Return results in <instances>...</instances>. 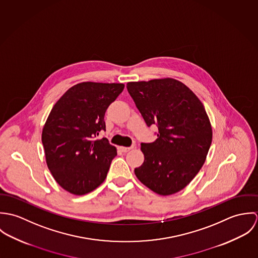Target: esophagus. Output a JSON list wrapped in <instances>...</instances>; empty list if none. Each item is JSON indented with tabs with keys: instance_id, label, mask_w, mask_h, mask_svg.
<instances>
[{
	"instance_id": "34e87169",
	"label": "esophagus",
	"mask_w": 258,
	"mask_h": 258,
	"mask_svg": "<svg viewBox=\"0 0 258 258\" xmlns=\"http://www.w3.org/2000/svg\"><path fill=\"white\" fill-rule=\"evenodd\" d=\"M132 149H133V146H132V147H123V146L119 147V150L122 151L123 153H127V152H129L130 150H132Z\"/></svg>"
}]
</instances>
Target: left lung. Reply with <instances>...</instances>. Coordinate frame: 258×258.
I'll return each instance as SVG.
<instances>
[{
	"mask_svg": "<svg viewBox=\"0 0 258 258\" xmlns=\"http://www.w3.org/2000/svg\"><path fill=\"white\" fill-rule=\"evenodd\" d=\"M127 90L148 127L159 130L155 142L141 144L145 161L135 175L159 195L178 192L199 173L211 147L206 109L188 87L172 78L128 82Z\"/></svg>",
	"mask_w": 258,
	"mask_h": 258,
	"instance_id": "obj_1",
	"label": "left lung"
}]
</instances>
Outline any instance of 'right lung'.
<instances>
[{"mask_svg": "<svg viewBox=\"0 0 258 258\" xmlns=\"http://www.w3.org/2000/svg\"><path fill=\"white\" fill-rule=\"evenodd\" d=\"M122 83L81 82L54 104L42 130L46 164L54 180L74 195H85L105 180L117 150L107 138L104 115L123 91Z\"/></svg>", "mask_w": 258, "mask_h": 258, "instance_id": "add662e5", "label": "right lung"}]
</instances>
